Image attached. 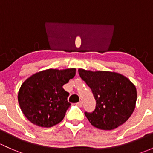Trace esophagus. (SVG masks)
<instances>
[{"label": "esophagus", "mask_w": 153, "mask_h": 153, "mask_svg": "<svg viewBox=\"0 0 153 153\" xmlns=\"http://www.w3.org/2000/svg\"><path fill=\"white\" fill-rule=\"evenodd\" d=\"M76 105H78V107H81V106H82V102H81V101H80V102H77Z\"/></svg>", "instance_id": "34e87169"}]
</instances>
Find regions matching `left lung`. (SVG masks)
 <instances>
[{"label": "left lung", "mask_w": 153, "mask_h": 153, "mask_svg": "<svg viewBox=\"0 0 153 153\" xmlns=\"http://www.w3.org/2000/svg\"><path fill=\"white\" fill-rule=\"evenodd\" d=\"M80 77L86 82L96 100L95 109L85 112L89 123L95 128L110 131L124 124L136 107V86L120 73L109 71L78 70Z\"/></svg>", "instance_id": "left-lung-1"}]
</instances>
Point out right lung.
Here are the masks:
<instances>
[{
  "instance_id": "obj_1",
  "label": "right lung",
  "mask_w": 153,
  "mask_h": 153,
  "mask_svg": "<svg viewBox=\"0 0 153 153\" xmlns=\"http://www.w3.org/2000/svg\"><path fill=\"white\" fill-rule=\"evenodd\" d=\"M75 75V68L48 69L23 82L18 92V102L30 123L51 128L62 121L70 105L67 101L69 93L62 86Z\"/></svg>"
}]
</instances>
